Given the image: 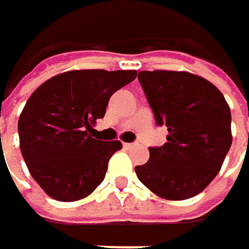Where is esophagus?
Listing matches in <instances>:
<instances>
[{
  "mask_svg": "<svg viewBox=\"0 0 249 249\" xmlns=\"http://www.w3.org/2000/svg\"><path fill=\"white\" fill-rule=\"evenodd\" d=\"M123 145H124V148H126V150H129V148H132V147H134L135 144H132V142H124Z\"/></svg>",
  "mask_w": 249,
  "mask_h": 249,
  "instance_id": "34e87169",
  "label": "esophagus"
}]
</instances>
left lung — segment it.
<instances>
[{
	"label": "left lung",
	"mask_w": 249,
	"mask_h": 249,
	"mask_svg": "<svg viewBox=\"0 0 249 249\" xmlns=\"http://www.w3.org/2000/svg\"><path fill=\"white\" fill-rule=\"evenodd\" d=\"M138 80L169 135L164 145L148 148L137 177L163 199H190L216 177L231 148L229 105L213 83L189 72L141 71Z\"/></svg>",
	"instance_id": "8db88e82"
}]
</instances>
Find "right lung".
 Segmentation results:
<instances>
[{
    "label": "right lung",
    "mask_w": 249,
    "mask_h": 249,
    "mask_svg": "<svg viewBox=\"0 0 249 249\" xmlns=\"http://www.w3.org/2000/svg\"><path fill=\"white\" fill-rule=\"evenodd\" d=\"M137 71H69L41 83L18 118L20 150L27 169L52 199L75 202L104 180L121 141H102L92 125L104 118L109 98Z\"/></svg>",
    "instance_id": "1"
}]
</instances>
